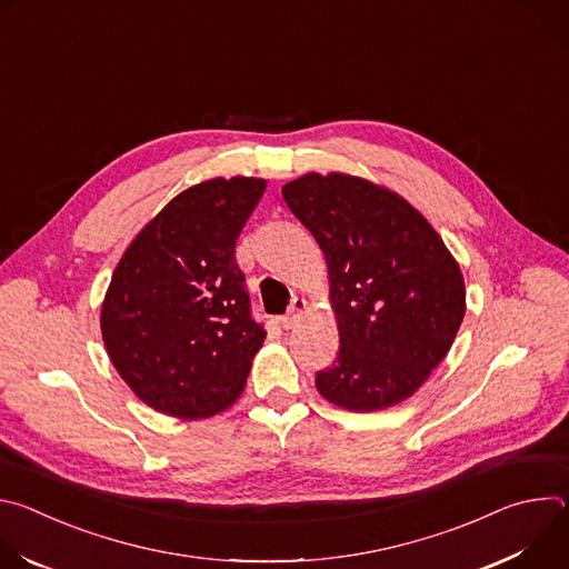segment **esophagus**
<instances>
[{
	"mask_svg": "<svg viewBox=\"0 0 569 569\" xmlns=\"http://www.w3.org/2000/svg\"><path fill=\"white\" fill-rule=\"evenodd\" d=\"M306 310H308V301H306V299H301V297H295V299H292V303H290L288 315H286V317H281V327H283L286 331L295 329L297 323H299V319L306 315Z\"/></svg>",
	"mask_w": 569,
	"mask_h": 569,
	"instance_id": "obj_1",
	"label": "esophagus"
}]
</instances>
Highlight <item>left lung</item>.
I'll list each match as a JSON object with an SVG mask.
<instances>
[{
	"instance_id": "8db88e82",
	"label": "left lung",
	"mask_w": 569,
	"mask_h": 569,
	"mask_svg": "<svg viewBox=\"0 0 569 569\" xmlns=\"http://www.w3.org/2000/svg\"><path fill=\"white\" fill-rule=\"evenodd\" d=\"M329 268L340 351L315 378L349 412L410 398L448 356L466 315L457 259L396 191L349 173H306L281 189Z\"/></svg>"
}]
</instances>
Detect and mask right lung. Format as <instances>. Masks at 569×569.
<instances>
[{"instance_id": "add662e5", "label": "right lung", "mask_w": 569, "mask_h": 569, "mask_svg": "<svg viewBox=\"0 0 569 569\" xmlns=\"http://www.w3.org/2000/svg\"><path fill=\"white\" fill-rule=\"evenodd\" d=\"M263 178H211L178 193L112 272L101 336L110 362L148 408L200 421L246 389L266 331L250 315L236 238Z\"/></svg>"}]
</instances>
